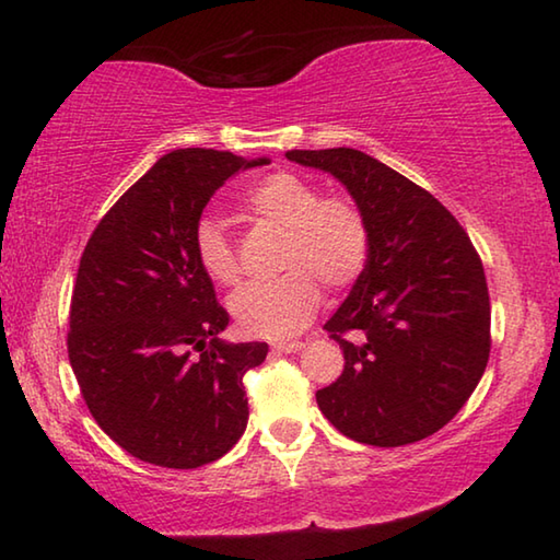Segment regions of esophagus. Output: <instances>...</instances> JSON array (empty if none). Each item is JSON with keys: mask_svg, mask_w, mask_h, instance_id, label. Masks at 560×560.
Returning a JSON list of instances; mask_svg holds the SVG:
<instances>
[{"mask_svg": "<svg viewBox=\"0 0 560 560\" xmlns=\"http://www.w3.org/2000/svg\"><path fill=\"white\" fill-rule=\"evenodd\" d=\"M301 348H303L301 340H279V343H271L273 353H296Z\"/></svg>", "mask_w": 560, "mask_h": 560, "instance_id": "esophagus-1", "label": "esophagus"}]
</instances>
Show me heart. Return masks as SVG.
Returning a JSON list of instances; mask_svg holds the SVG:
<instances>
[{
	"label": "heart",
	"mask_w": 560,
	"mask_h": 560,
	"mask_svg": "<svg viewBox=\"0 0 560 560\" xmlns=\"http://www.w3.org/2000/svg\"><path fill=\"white\" fill-rule=\"evenodd\" d=\"M244 207L259 220L287 230L279 279L246 283L230 299V311L246 336L287 338L308 326L320 306V287L346 291L365 271L371 232L363 212L346 197H320L311 179L273 173L244 195ZM195 257L222 287L240 281L230 234L217 220L195 226Z\"/></svg>",
	"instance_id": "b5f03b06"
}]
</instances>
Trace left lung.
<instances>
[{
  "instance_id": "left-lung-1",
  "label": "left lung",
  "mask_w": 560,
  "mask_h": 560,
  "mask_svg": "<svg viewBox=\"0 0 560 560\" xmlns=\"http://www.w3.org/2000/svg\"><path fill=\"white\" fill-rule=\"evenodd\" d=\"M353 197L371 232L365 271L326 320L346 368L316 393L346 438L402 447L442 430L489 360V291L467 232L428 189L353 148L287 150Z\"/></svg>"
}]
</instances>
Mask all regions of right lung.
<instances>
[{"mask_svg":"<svg viewBox=\"0 0 560 560\" xmlns=\"http://www.w3.org/2000/svg\"><path fill=\"white\" fill-rule=\"evenodd\" d=\"M269 158L183 148L158 160L93 230L71 299L69 360L93 420L140 462L197 469L246 430L242 385L267 343H226L230 324L195 257L210 197Z\"/></svg>","mask_w":560,"mask_h":560,"instance_id":"obj_1","label":"right lung"}]
</instances>
